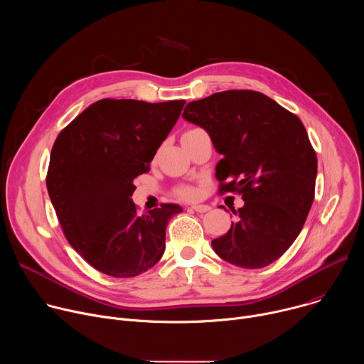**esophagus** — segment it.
Listing matches in <instances>:
<instances>
[{"instance_id": "obj_1", "label": "esophagus", "mask_w": 364, "mask_h": 364, "mask_svg": "<svg viewBox=\"0 0 364 364\" xmlns=\"http://www.w3.org/2000/svg\"><path fill=\"white\" fill-rule=\"evenodd\" d=\"M191 210H194L197 213H205V212L210 210V205H207V204H193L191 205Z\"/></svg>"}]
</instances>
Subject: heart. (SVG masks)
Wrapping results in <instances>:
<instances>
[{"instance_id": "1", "label": "heart", "mask_w": 364, "mask_h": 364, "mask_svg": "<svg viewBox=\"0 0 364 364\" xmlns=\"http://www.w3.org/2000/svg\"><path fill=\"white\" fill-rule=\"evenodd\" d=\"M198 134H204L203 129L200 128H190L184 132L183 138H187V136H194V135H198ZM177 194L181 197V198H186V200H193L197 197V190L194 187H190V186H183L177 190Z\"/></svg>"}]
</instances>
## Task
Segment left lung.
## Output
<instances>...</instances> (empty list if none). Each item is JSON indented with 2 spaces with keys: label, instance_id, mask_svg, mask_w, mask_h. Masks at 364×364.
Listing matches in <instances>:
<instances>
[{
  "label": "left lung",
  "instance_id": "left-lung-1",
  "mask_svg": "<svg viewBox=\"0 0 364 364\" xmlns=\"http://www.w3.org/2000/svg\"><path fill=\"white\" fill-rule=\"evenodd\" d=\"M183 118L205 129L223 155L219 193L237 191L245 201L229 232L212 240L215 252L246 269L275 262L298 237L316 193L317 155L301 119L255 90L193 100Z\"/></svg>",
  "mask_w": 364,
  "mask_h": 364
}]
</instances>
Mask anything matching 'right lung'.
Here are the masks:
<instances>
[{
	"mask_svg": "<svg viewBox=\"0 0 364 364\" xmlns=\"http://www.w3.org/2000/svg\"><path fill=\"white\" fill-rule=\"evenodd\" d=\"M186 100L148 103L100 99L56 138L47 191L70 246L99 272L136 277L166 250L168 220L183 212L166 203L139 215L134 178L149 170Z\"/></svg>",
	"mask_w": 364,
	"mask_h": 364,
	"instance_id": "right-lung-1",
	"label": "right lung"
}]
</instances>
